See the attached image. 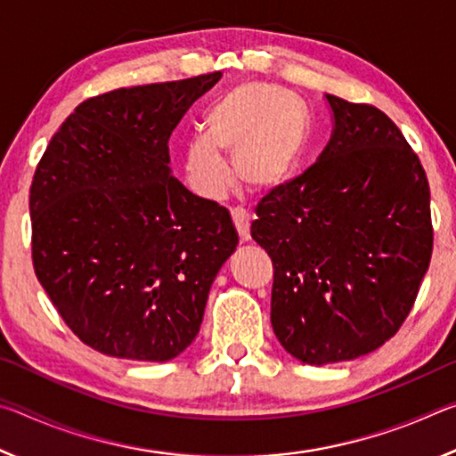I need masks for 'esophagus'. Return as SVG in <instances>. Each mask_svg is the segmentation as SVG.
<instances>
[{"instance_id":"1","label":"esophagus","mask_w":456,"mask_h":456,"mask_svg":"<svg viewBox=\"0 0 456 456\" xmlns=\"http://www.w3.org/2000/svg\"><path fill=\"white\" fill-rule=\"evenodd\" d=\"M231 217H233V223L237 227V233H239V239H241V243H247L251 239V233H249V213H247L243 207H235L233 211H231Z\"/></svg>"}]
</instances>
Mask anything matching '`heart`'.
<instances>
[{
  "mask_svg": "<svg viewBox=\"0 0 456 456\" xmlns=\"http://www.w3.org/2000/svg\"><path fill=\"white\" fill-rule=\"evenodd\" d=\"M207 134L191 136L183 151L189 187L205 199L227 192L231 175L223 152L233 154L235 176L247 189L269 191L296 171L305 149L297 98L264 82L239 84L205 117Z\"/></svg>",
  "mask_w": 456,
  "mask_h": 456,
  "instance_id": "heart-1",
  "label": "heart"
}]
</instances>
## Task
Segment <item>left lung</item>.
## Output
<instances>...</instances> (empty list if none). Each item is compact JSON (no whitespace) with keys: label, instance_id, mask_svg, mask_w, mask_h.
Masks as SVG:
<instances>
[{"label":"left lung","instance_id":"left-lung-1","mask_svg":"<svg viewBox=\"0 0 456 456\" xmlns=\"http://www.w3.org/2000/svg\"><path fill=\"white\" fill-rule=\"evenodd\" d=\"M326 100L334 130L318 163L261 199L251 223L273 261L275 336L312 366L395 336L432 256L430 189L411 144L378 108Z\"/></svg>","mask_w":456,"mask_h":456}]
</instances>
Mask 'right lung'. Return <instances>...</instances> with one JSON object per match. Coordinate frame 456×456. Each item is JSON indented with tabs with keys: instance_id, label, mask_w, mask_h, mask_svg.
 Masks as SVG:
<instances>
[{
	"instance_id": "obj_1",
	"label": "right lung",
	"mask_w": 456,
	"mask_h": 456,
	"mask_svg": "<svg viewBox=\"0 0 456 456\" xmlns=\"http://www.w3.org/2000/svg\"><path fill=\"white\" fill-rule=\"evenodd\" d=\"M221 72L120 88L82 102L29 189L42 288L84 344L168 362L197 338L239 235L225 207L175 179L168 138Z\"/></svg>"
}]
</instances>
